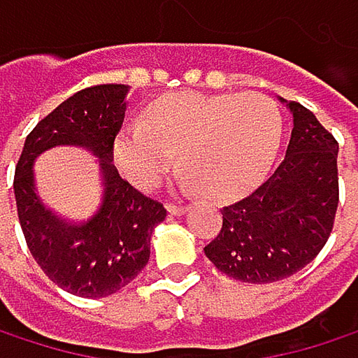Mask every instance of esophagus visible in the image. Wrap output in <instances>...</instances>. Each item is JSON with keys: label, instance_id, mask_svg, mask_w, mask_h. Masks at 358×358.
Masks as SVG:
<instances>
[{"label": "esophagus", "instance_id": "34e87169", "mask_svg": "<svg viewBox=\"0 0 358 358\" xmlns=\"http://www.w3.org/2000/svg\"><path fill=\"white\" fill-rule=\"evenodd\" d=\"M167 212H169L171 216H180V214L187 212V206H185V203H167Z\"/></svg>", "mask_w": 358, "mask_h": 358}]
</instances>
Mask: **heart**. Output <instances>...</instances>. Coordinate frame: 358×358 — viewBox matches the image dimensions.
<instances>
[{"label": "heart", "mask_w": 358, "mask_h": 358, "mask_svg": "<svg viewBox=\"0 0 358 358\" xmlns=\"http://www.w3.org/2000/svg\"><path fill=\"white\" fill-rule=\"evenodd\" d=\"M282 116L259 93H178L155 101L140 129L116 144V163L138 187H152L171 169L173 155L191 187L210 199H231L269 169Z\"/></svg>", "instance_id": "heart-1"}]
</instances>
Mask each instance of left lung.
<instances>
[{
	"label": "left lung",
	"instance_id": "8db88e82",
	"mask_svg": "<svg viewBox=\"0 0 358 358\" xmlns=\"http://www.w3.org/2000/svg\"><path fill=\"white\" fill-rule=\"evenodd\" d=\"M287 106L293 134L285 161L257 191L222 208L220 234L203 248L218 271L240 282L293 275L314 261L334 229L338 142L308 108Z\"/></svg>",
	"mask_w": 358,
	"mask_h": 358
}]
</instances>
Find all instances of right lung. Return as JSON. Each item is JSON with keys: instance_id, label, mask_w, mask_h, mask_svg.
<instances>
[{"instance_id": "right-lung-1", "label": "right lung", "mask_w": 358, "mask_h": 358, "mask_svg": "<svg viewBox=\"0 0 358 358\" xmlns=\"http://www.w3.org/2000/svg\"><path fill=\"white\" fill-rule=\"evenodd\" d=\"M124 85H97L73 93L27 136L14 171L20 229L36 263L63 291L108 297L146 267L152 229L165 220L163 203L142 195L114 167V140L127 110ZM85 145L100 159L104 199L85 223H65L35 195L33 163L48 148Z\"/></svg>"}]
</instances>
